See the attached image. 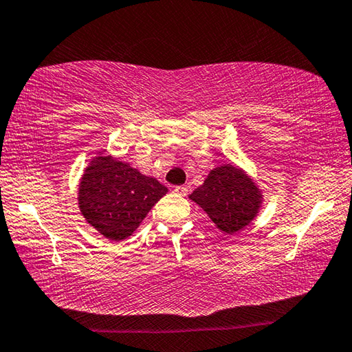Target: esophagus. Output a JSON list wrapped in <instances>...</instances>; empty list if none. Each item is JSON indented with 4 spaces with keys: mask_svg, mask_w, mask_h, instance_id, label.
<instances>
[{
    "mask_svg": "<svg viewBox=\"0 0 352 352\" xmlns=\"http://www.w3.org/2000/svg\"><path fill=\"white\" fill-rule=\"evenodd\" d=\"M174 192L178 195H186L188 194V188L186 186H175Z\"/></svg>",
    "mask_w": 352,
    "mask_h": 352,
    "instance_id": "1",
    "label": "esophagus"
}]
</instances>
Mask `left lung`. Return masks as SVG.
<instances>
[{"label":"left lung","mask_w":352,"mask_h":352,"mask_svg":"<svg viewBox=\"0 0 352 352\" xmlns=\"http://www.w3.org/2000/svg\"><path fill=\"white\" fill-rule=\"evenodd\" d=\"M212 223L225 234H234L258 217L264 192L252 175L236 164L210 170L201 186L189 194Z\"/></svg>","instance_id":"1"}]
</instances>
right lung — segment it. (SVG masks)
<instances>
[{
	"label": "right lung",
	"mask_w": 352,
	"mask_h": 352,
	"mask_svg": "<svg viewBox=\"0 0 352 352\" xmlns=\"http://www.w3.org/2000/svg\"><path fill=\"white\" fill-rule=\"evenodd\" d=\"M166 192L168 188L157 178L141 174L121 158L98 152L83 169L77 205L98 233L121 242L133 234Z\"/></svg>",
	"instance_id": "right-lung-1"
}]
</instances>
